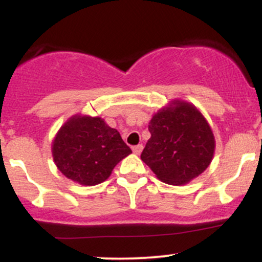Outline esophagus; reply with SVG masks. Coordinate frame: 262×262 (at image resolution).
<instances>
[{
  "label": "esophagus",
  "mask_w": 262,
  "mask_h": 262,
  "mask_svg": "<svg viewBox=\"0 0 262 262\" xmlns=\"http://www.w3.org/2000/svg\"><path fill=\"white\" fill-rule=\"evenodd\" d=\"M141 150H143V145H141V144H139V145L133 146V152H134V154L139 155L140 152H141Z\"/></svg>",
  "instance_id": "obj_1"
}]
</instances>
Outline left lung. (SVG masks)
Here are the masks:
<instances>
[{
    "label": "left lung",
    "mask_w": 262,
    "mask_h": 262,
    "mask_svg": "<svg viewBox=\"0 0 262 262\" xmlns=\"http://www.w3.org/2000/svg\"><path fill=\"white\" fill-rule=\"evenodd\" d=\"M149 132L151 137L140 158L160 181L185 185L209 166L214 135L193 104L172 101L152 116Z\"/></svg>",
    "instance_id": "left-lung-1"
}]
</instances>
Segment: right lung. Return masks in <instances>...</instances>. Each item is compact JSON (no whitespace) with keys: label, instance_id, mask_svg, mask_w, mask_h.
<instances>
[{"label":"right lung","instance_id":"add662e5","mask_svg":"<svg viewBox=\"0 0 262 262\" xmlns=\"http://www.w3.org/2000/svg\"><path fill=\"white\" fill-rule=\"evenodd\" d=\"M52 152L62 175L80 185L95 186L106 181L132 150L119 132L100 117L74 116L54 138Z\"/></svg>","mask_w":262,"mask_h":262}]
</instances>
